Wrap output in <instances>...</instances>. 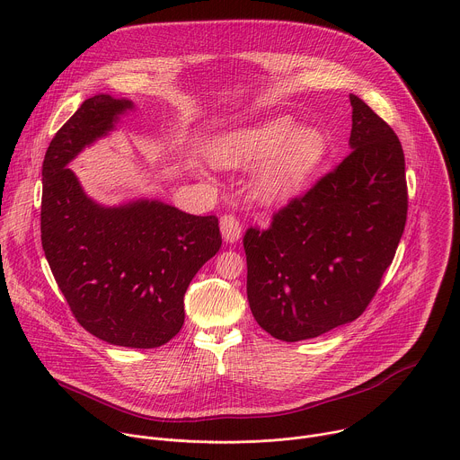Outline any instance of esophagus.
I'll use <instances>...</instances> for the list:
<instances>
[{"instance_id":"esophagus-1","label":"esophagus","mask_w":460,"mask_h":460,"mask_svg":"<svg viewBox=\"0 0 460 460\" xmlns=\"http://www.w3.org/2000/svg\"><path fill=\"white\" fill-rule=\"evenodd\" d=\"M220 231H222V236L227 243H234L238 242V238L242 236V226H240V220L234 217V215H224L220 218Z\"/></svg>"}]
</instances>
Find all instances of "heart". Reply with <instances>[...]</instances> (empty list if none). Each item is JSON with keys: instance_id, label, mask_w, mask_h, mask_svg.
<instances>
[{"instance_id": "b5f03b06", "label": "heart", "mask_w": 460, "mask_h": 460, "mask_svg": "<svg viewBox=\"0 0 460 460\" xmlns=\"http://www.w3.org/2000/svg\"><path fill=\"white\" fill-rule=\"evenodd\" d=\"M325 151L327 144L318 128H295L291 118L280 116L220 138L213 149V162L218 167L249 169L268 159L254 176L252 190L260 202L282 204L307 183Z\"/></svg>"}]
</instances>
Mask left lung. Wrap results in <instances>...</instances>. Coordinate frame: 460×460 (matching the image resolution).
Masks as SVG:
<instances>
[{
	"instance_id": "8db88e82",
	"label": "left lung",
	"mask_w": 460,
	"mask_h": 460,
	"mask_svg": "<svg viewBox=\"0 0 460 460\" xmlns=\"http://www.w3.org/2000/svg\"><path fill=\"white\" fill-rule=\"evenodd\" d=\"M351 153L304 196L249 227L247 300L261 330L284 342L358 318L391 266L408 215L404 151L393 128L349 94Z\"/></svg>"
}]
</instances>
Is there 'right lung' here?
<instances>
[{
  "instance_id": "1",
  "label": "right lung",
  "mask_w": 460,
  "mask_h": 460,
  "mask_svg": "<svg viewBox=\"0 0 460 460\" xmlns=\"http://www.w3.org/2000/svg\"><path fill=\"white\" fill-rule=\"evenodd\" d=\"M133 107L96 94L58 130L41 169V243L84 330L114 346L149 349L181 330L183 295L222 236L217 217L146 199L107 208L84 192L67 165Z\"/></svg>"
}]
</instances>
